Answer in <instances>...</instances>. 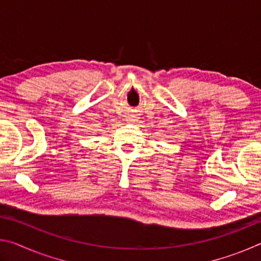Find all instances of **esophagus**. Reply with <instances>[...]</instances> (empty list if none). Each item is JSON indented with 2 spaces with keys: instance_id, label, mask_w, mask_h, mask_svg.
Segmentation results:
<instances>
[{
  "instance_id": "obj_1",
  "label": "esophagus",
  "mask_w": 261,
  "mask_h": 261,
  "mask_svg": "<svg viewBox=\"0 0 261 261\" xmlns=\"http://www.w3.org/2000/svg\"><path fill=\"white\" fill-rule=\"evenodd\" d=\"M137 120H136V117H134V116H129L127 117V122H136Z\"/></svg>"
}]
</instances>
